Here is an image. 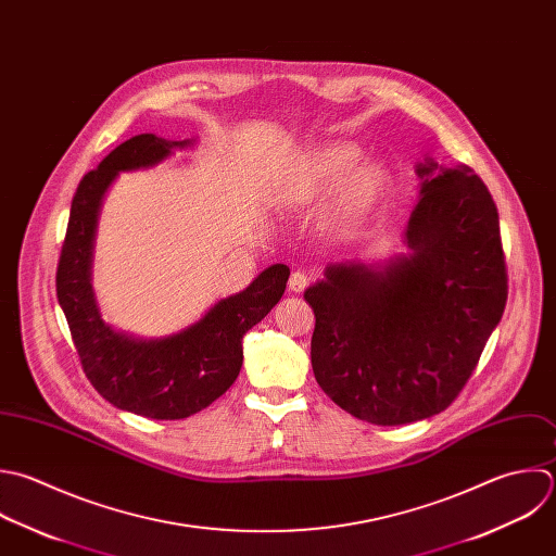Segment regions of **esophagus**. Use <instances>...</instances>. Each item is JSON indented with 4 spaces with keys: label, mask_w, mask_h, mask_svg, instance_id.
<instances>
[{
    "label": "esophagus",
    "mask_w": 556,
    "mask_h": 556,
    "mask_svg": "<svg viewBox=\"0 0 556 556\" xmlns=\"http://www.w3.org/2000/svg\"><path fill=\"white\" fill-rule=\"evenodd\" d=\"M309 281H312V277H309L307 273L296 270V273H292V275H290L288 286H290V290H292V292H303V290L309 286Z\"/></svg>",
    "instance_id": "1"
}]
</instances>
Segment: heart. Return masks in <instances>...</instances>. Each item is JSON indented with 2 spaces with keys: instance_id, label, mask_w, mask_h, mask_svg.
Here are the masks:
<instances>
[{
  "instance_id": "obj_1",
  "label": "heart",
  "mask_w": 556,
  "mask_h": 556,
  "mask_svg": "<svg viewBox=\"0 0 556 556\" xmlns=\"http://www.w3.org/2000/svg\"><path fill=\"white\" fill-rule=\"evenodd\" d=\"M362 151L349 142H329L314 147L296 160L283 186L286 205H307L333 185L331 199L323 214L327 231L353 233L383 201L390 177L377 162L359 164Z\"/></svg>"
}]
</instances>
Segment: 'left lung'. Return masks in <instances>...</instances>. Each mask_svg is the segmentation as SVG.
Returning a JSON list of instances; mask_svg holds the SVG:
<instances>
[{
  "instance_id": "1",
  "label": "left lung",
  "mask_w": 556,
  "mask_h": 556,
  "mask_svg": "<svg viewBox=\"0 0 556 556\" xmlns=\"http://www.w3.org/2000/svg\"><path fill=\"white\" fill-rule=\"evenodd\" d=\"M427 160L401 255L383 268L327 266L305 290L312 368L351 416L399 427L444 412L503 318L507 264L496 203L466 164Z\"/></svg>"
}]
</instances>
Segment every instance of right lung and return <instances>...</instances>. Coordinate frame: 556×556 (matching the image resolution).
<instances>
[{
	"mask_svg": "<svg viewBox=\"0 0 556 556\" xmlns=\"http://www.w3.org/2000/svg\"><path fill=\"white\" fill-rule=\"evenodd\" d=\"M188 144L138 134L86 173L71 201L55 270L58 303L88 381L114 407L153 420L188 418L231 388L242 366V336L279 303L290 277L286 264H273L247 290L218 301L199 323L162 340H136L101 320L90 286L101 199L116 173L153 166Z\"/></svg>",
	"mask_w": 556,
	"mask_h": 556,
	"instance_id": "right-lung-1",
	"label": "right lung"
}]
</instances>
